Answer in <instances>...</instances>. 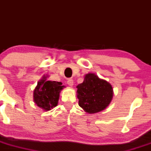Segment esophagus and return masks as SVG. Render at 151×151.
<instances>
[{"label": "esophagus", "instance_id": "obj_1", "mask_svg": "<svg viewBox=\"0 0 151 151\" xmlns=\"http://www.w3.org/2000/svg\"><path fill=\"white\" fill-rule=\"evenodd\" d=\"M67 84H68V85L70 86H73V84H74L73 79H69L68 80H67Z\"/></svg>", "mask_w": 151, "mask_h": 151}]
</instances>
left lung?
Wrapping results in <instances>:
<instances>
[{
	"label": "left lung",
	"mask_w": 151,
	"mask_h": 151,
	"mask_svg": "<svg viewBox=\"0 0 151 151\" xmlns=\"http://www.w3.org/2000/svg\"><path fill=\"white\" fill-rule=\"evenodd\" d=\"M77 88L79 105L86 113L101 111L113 98L114 91L111 84L93 73L86 74L84 81L78 84Z\"/></svg>",
	"instance_id": "8db88e82"
}]
</instances>
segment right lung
Returning a JSON list of instances; mask_svg holds the SVG:
<instances>
[{"mask_svg": "<svg viewBox=\"0 0 151 151\" xmlns=\"http://www.w3.org/2000/svg\"><path fill=\"white\" fill-rule=\"evenodd\" d=\"M43 77L37 82L33 92L35 104L44 111H50L58 104L60 93L63 89L62 83L55 81H47Z\"/></svg>", "mask_w": 151, "mask_h": 151, "instance_id": "right-lung-1", "label": "right lung"}]
</instances>
